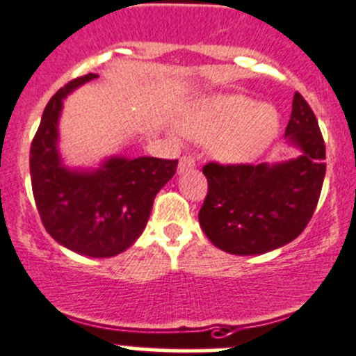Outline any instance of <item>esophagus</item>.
<instances>
[{
    "label": "esophagus",
    "instance_id": "esophagus-1",
    "mask_svg": "<svg viewBox=\"0 0 356 356\" xmlns=\"http://www.w3.org/2000/svg\"><path fill=\"white\" fill-rule=\"evenodd\" d=\"M195 166V159L192 156H183L178 163V171L183 173V171H188Z\"/></svg>",
    "mask_w": 356,
    "mask_h": 356
}]
</instances>
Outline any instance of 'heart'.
I'll return each instance as SVG.
<instances>
[{"instance_id":"heart-1","label":"heart","mask_w":356,"mask_h":356,"mask_svg":"<svg viewBox=\"0 0 356 356\" xmlns=\"http://www.w3.org/2000/svg\"><path fill=\"white\" fill-rule=\"evenodd\" d=\"M279 114L242 95L200 100L183 115L181 128L195 140H213L211 152L223 163H244L268 149L279 133Z\"/></svg>"}]
</instances>
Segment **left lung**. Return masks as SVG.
<instances>
[{
	"mask_svg": "<svg viewBox=\"0 0 356 356\" xmlns=\"http://www.w3.org/2000/svg\"><path fill=\"white\" fill-rule=\"evenodd\" d=\"M286 136L301 149L298 159L273 166L207 163L202 168L207 195L199 223L221 251L238 256L273 251L294 241L312 220L325 177V143L299 93Z\"/></svg>",
	"mask_w": 356,
	"mask_h": 356,
	"instance_id": "8db88e82",
	"label": "left lung"
}]
</instances>
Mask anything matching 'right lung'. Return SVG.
Returning a JSON list of instances; mask_svg holds the SVG:
<instances>
[{
	"label": "right lung",
	"instance_id": "1",
	"mask_svg": "<svg viewBox=\"0 0 356 356\" xmlns=\"http://www.w3.org/2000/svg\"><path fill=\"white\" fill-rule=\"evenodd\" d=\"M98 77L69 81L50 98L31 143V183L48 234L63 248L91 258H111L142 235L157 192L173 178L178 161L111 157L97 171H70L57 150L62 102Z\"/></svg>",
	"mask_w": 356,
	"mask_h": 356
}]
</instances>
